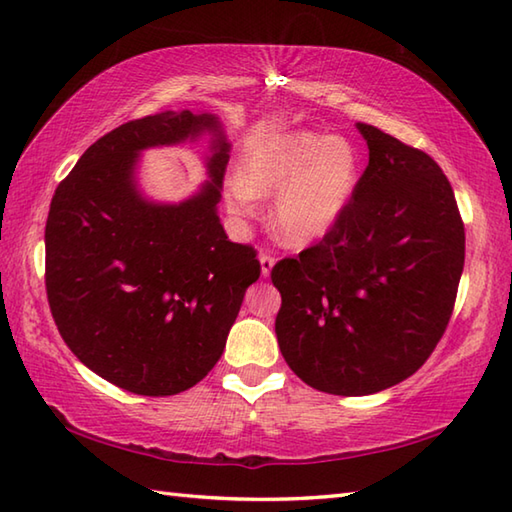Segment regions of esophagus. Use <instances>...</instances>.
<instances>
[{"label": "esophagus", "instance_id": "1", "mask_svg": "<svg viewBox=\"0 0 512 512\" xmlns=\"http://www.w3.org/2000/svg\"><path fill=\"white\" fill-rule=\"evenodd\" d=\"M259 264H262V275L268 277L270 270H273V266H275V257L270 253H262L259 255Z\"/></svg>", "mask_w": 512, "mask_h": 512}]
</instances>
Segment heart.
I'll return each instance as SVG.
<instances>
[{
  "instance_id": "1",
  "label": "heart",
  "mask_w": 512,
  "mask_h": 512,
  "mask_svg": "<svg viewBox=\"0 0 512 512\" xmlns=\"http://www.w3.org/2000/svg\"><path fill=\"white\" fill-rule=\"evenodd\" d=\"M356 187V154L343 138L295 132L250 151L239 173V187L228 204L250 211V198L277 190L273 224L290 244H308L339 220Z\"/></svg>"
}]
</instances>
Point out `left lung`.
<instances>
[{"label":"left lung","instance_id":"obj_1","mask_svg":"<svg viewBox=\"0 0 512 512\" xmlns=\"http://www.w3.org/2000/svg\"><path fill=\"white\" fill-rule=\"evenodd\" d=\"M369 162L319 242L273 266L279 350L303 383L376 394L436 350L464 268L451 182L422 149L358 123Z\"/></svg>","mask_w":512,"mask_h":512}]
</instances>
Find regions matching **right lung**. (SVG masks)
<instances>
[{
  "instance_id": "1",
  "label": "right lung",
  "mask_w": 512,
  "mask_h": 512,
  "mask_svg": "<svg viewBox=\"0 0 512 512\" xmlns=\"http://www.w3.org/2000/svg\"><path fill=\"white\" fill-rule=\"evenodd\" d=\"M216 132L213 183L178 207L151 205L133 184L137 151ZM228 143L215 116L162 112L96 140L52 195L46 292L65 345L94 374L138 396L198 385L224 352L257 250L217 217Z\"/></svg>"
}]
</instances>
